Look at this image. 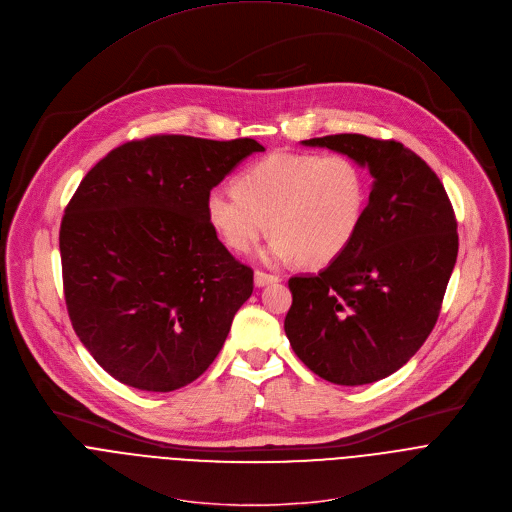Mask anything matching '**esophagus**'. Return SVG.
I'll use <instances>...</instances> for the list:
<instances>
[{"label":"esophagus","instance_id":"1","mask_svg":"<svg viewBox=\"0 0 512 512\" xmlns=\"http://www.w3.org/2000/svg\"><path fill=\"white\" fill-rule=\"evenodd\" d=\"M279 277L277 275H271V273H265V271H255V285L257 287H265L269 283H277Z\"/></svg>","mask_w":512,"mask_h":512}]
</instances>
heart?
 Returning <instances> with one entry per match:
<instances>
[{"label": "heart", "mask_w": 512, "mask_h": 512, "mask_svg": "<svg viewBox=\"0 0 512 512\" xmlns=\"http://www.w3.org/2000/svg\"><path fill=\"white\" fill-rule=\"evenodd\" d=\"M366 179L344 154L275 152L237 179V191L213 189L207 217L223 243L251 251L269 229V261L295 257L321 267L354 241L366 211Z\"/></svg>", "instance_id": "b5f03b06"}]
</instances>
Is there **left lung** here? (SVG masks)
<instances>
[{
	"label": "left lung",
	"instance_id": "obj_1",
	"mask_svg": "<svg viewBox=\"0 0 512 512\" xmlns=\"http://www.w3.org/2000/svg\"><path fill=\"white\" fill-rule=\"evenodd\" d=\"M342 152L374 177L362 225L317 275L289 279L285 333L319 378L364 386L400 370L436 325L458 255L456 217L434 170L396 140H301Z\"/></svg>",
	"mask_w": 512,
	"mask_h": 512
}]
</instances>
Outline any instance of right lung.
<instances>
[{"label": "right lung", "instance_id": "right-lung-1", "mask_svg": "<svg viewBox=\"0 0 512 512\" xmlns=\"http://www.w3.org/2000/svg\"><path fill=\"white\" fill-rule=\"evenodd\" d=\"M253 138L156 134L110 150L82 179L60 227L66 307L118 382L173 392L219 356L253 269L219 241L207 197Z\"/></svg>", "mask_w": 512, "mask_h": 512}]
</instances>
